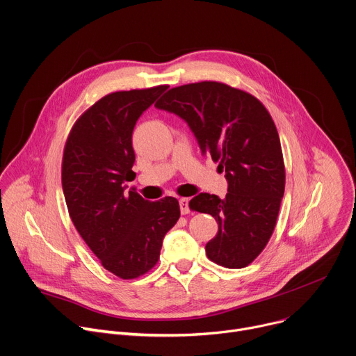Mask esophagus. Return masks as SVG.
Wrapping results in <instances>:
<instances>
[{"mask_svg":"<svg viewBox=\"0 0 356 356\" xmlns=\"http://www.w3.org/2000/svg\"><path fill=\"white\" fill-rule=\"evenodd\" d=\"M179 204H180V211H181V214L190 213V209H188V199L181 197V199L179 200Z\"/></svg>","mask_w":356,"mask_h":356,"instance_id":"1","label":"esophagus"}]
</instances>
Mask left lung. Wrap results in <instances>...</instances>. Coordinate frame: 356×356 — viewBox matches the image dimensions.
<instances>
[{"label": "left lung", "mask_w": 356, "mask_h": 356, "mask_svg": "<svg viewBox=\"0 0 356 356\" xmlns=\"http://www.w3.org/2000/svg\"><path fill=\"white\" fill-rule=\"evenodd\" d=\"M154 106L180 116L202 153L211 156L227 179L224 199L200 193L188 203L218 224L216 237L206 244L207 257L225 268L247 267L274 232L285 188L282 150L271 115L252 95L214 81L172 88Z\"/></svg>", "instance_id": "8db88e82"}]
</instances>
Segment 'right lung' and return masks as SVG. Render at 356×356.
I'll return each instance as SVG.
<instances>
[{
  "label": "right lung",
  "instance_id": "obj_1",
  "mask_svg": "<svg viewBox=\"0 0 356 356\" xmlns=\"http://www.w3.org/2000/svg\"><path fill=\"white\" fill-rule=\"evenodd\" d=\"M168 89L113 92L74 124L62 159V188L75 229L102 266L123 280L152 270L166 233L180 217L179 202L145 200L126 191L132 181V134L140 115Z\"/></svg>",
  "mask_w": 356,
  "mask_h": 356
}]
</instances>
